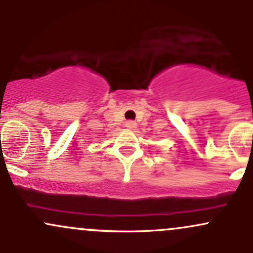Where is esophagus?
I'll return each instance as SVG.
<instances>
[{"label": "esophagus", "instance_id": "obj_1", "mask_svg": "<svg viewBox=\"0 0 253 253\" xmlns=\"http://www.w3.org/2000/svg\"><path fill=\"white\" fill-rule=\"evenodd\" d=\"M125 126H126L127 129H135L136 128V124L134 123V121H132V120L127 121V123L125 124Z\"/></svg>", "mask_w": 253, "mask_h": 253}]
</instances>
